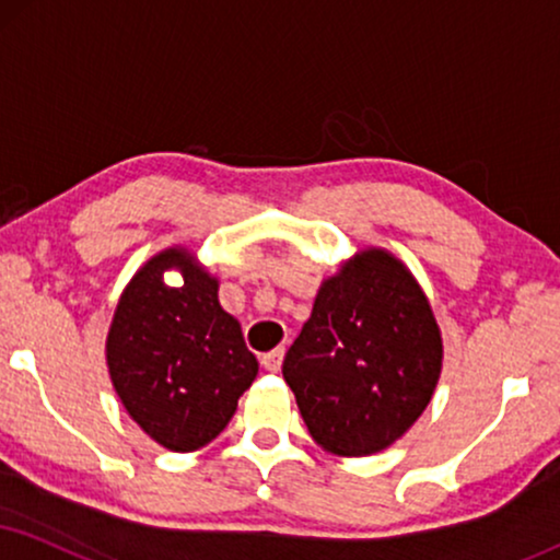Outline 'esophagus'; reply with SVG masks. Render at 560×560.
Wrapping results in <instances>:
<instances>
[{
    "label": "esophagus",
    "mask_w": 560,
    "mask_h": 560,
    "mask_svg": "<svg viewBox=\"0 0 560 560\" xmlns=\"http://www.w3.org/2000/svg\"><path fill=\"white\" fill-rule=\"evenodd\" d=\"M282 358H285V350L275 348V350H269V353L261 355V365H265L267 371H272V374H275V371H280Z\"/></svg>",
    "instance_id": "esophagus-1"
}]
</instances>
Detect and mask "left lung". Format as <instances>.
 I'll return each instance as SVG.
<instances>
[{"mask_svg":"<svg viewBox=\"0 0 560 560\" xmlns=\"http://www.w3.org/2000/svg\"><path fill=\"white\" fill-rule=\"evenodd\" d=\"M441 361L423 288L395 254L369 246L322 282L282 376L324 452L369 457L423 416Z\"/></svg>","mask_w":560,"mask_h":560,"instance_id":"8db88e82","label":"left lung"}]
</instances>
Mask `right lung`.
Listing matches in <instances>:
<instances>
[{
    "label": "right lung",
    "instance_id": "right-lung-1",
    "mask_svg": "<svg viewBox=\"0 0 560 560\" xmlns=\"http://www.w3.org/2000/svg\"><path fill=\"white\" fill-rule=\"evenodd\" d=\"M176 268L185 282L165 287ZM112 384L129 418L171 452H197L228 425L257 378L238 319L220 306L212 278L184 246L137 269L106 337Z\"/></svg>",
    "mask_w": 560,
    "mask_h": 560
}]
</instances>
